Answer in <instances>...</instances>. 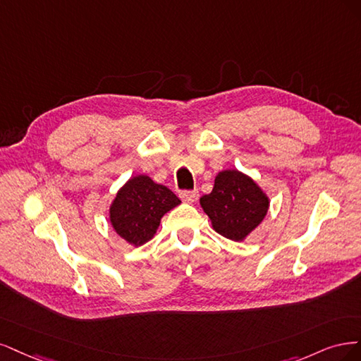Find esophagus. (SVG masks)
<instances>
[{
  "label": "esophagus",
  "instance_id": "obj_1",
  "mask_svg": "<svg viewBox=\"0 0 361 361\" xmlns=\"http://www.w3.org/2000/svg\"><path fill=\"white\" fill-rule=\"evenodd\" d=\"M197 196H200V193H197V190H184V192H181V193H180V197H181V200H183L184 202H188V204H193V202H196Z\"/></svg>",
  "mask_w": 361,
  "mask_h": 361
}]
</instances>
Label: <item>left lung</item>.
Segmentation results:
<instances>
[{"instance_id": "left-lung-1", "label": "left lung", "mask_w": 361, "mask_h": 361, "mask_svg": "<svg viewBox=\"0 0 361 361\" xmlns=\"http://www.w3.org/2000/svg\"><path fill=\"white\" fill-rule=\"evenodd\" d=\"M200 204L217 234L232 241H244L267 216L270 197L258 183L238 169L220 171L212 193Z\"/></svg>"}]
</instances>
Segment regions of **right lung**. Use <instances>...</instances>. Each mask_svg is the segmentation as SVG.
Instances as JSON below:
<instances>
[{
	"instance_id": "obj_1",
	"label": "right lung",
	"mask_w": 361,
	"mask_h": 361,
	"mask_svg": "<svg viewBox=\"0 0 361 361\" xmlns=\"http://www.w3.org/2000/svg\"><path fill=\"white\" fill-rule=\"evenodd\" d=\"M180 204L166 185L142 173L121 185L109 205V220L124 241L137 247L154 237L161 217Z\"/></svg>"
}]
</instances>
